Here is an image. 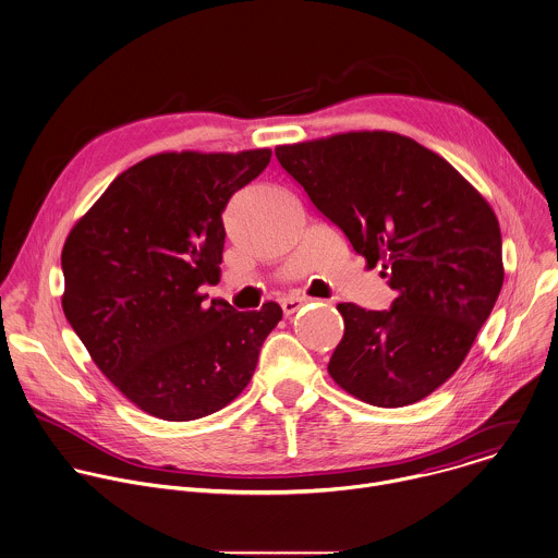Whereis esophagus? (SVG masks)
Returning <instances> with one entry per match:
<instances>
[{"label":"esophagus","instance_id":"34e87169","mask_svg":"<svg viewBox=\"0 0 558 558\" xmlns=\"http://www.w3.org/2000/svg\"><path fill=\"white\" fill-rule=\"evenodd\" d=\"M306 302H311L308 298H287V300H282L280 302V306H282V311H284V315L287 317H291L293 313H298Z\"/></svg>","mask_w":558,"mask_h":558}]
</instances>
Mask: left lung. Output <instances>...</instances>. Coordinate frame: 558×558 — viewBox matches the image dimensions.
<instances>
[{"mask_svg":"<svg viewBox=\"0 0 558 558\" xmlns=\"http://www.w3.org/2000/svg\"><path fill=\"white\" fill-rule=\"evenodd\" d=\"M280 165L398 293L389 311L339 304L345 332L328 374L383 409L439 389L465 361L505 282L487 199L439 154L363 130L278 145Z\"/></svg>","mask_w":558,"mask_h":558,"instance_id":"8db88e82","label":"left lung"}]
</instances>
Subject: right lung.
<instances>
[{
	"label": "right lung",
	"mask_w": 558,
	"mask_h": 558,
	"mask_svg": "<svg viewBox=\"0 0 558 558\" xmlns=\"http://www.w3.org/2000/svg\"><path fill=\"white\" fill-rule=\"evenodd\" d=\"M271 149L162 151L119 173L62 247V311L99 372L141 411L191 422L252 380L276 302L204 304L226 241L221 213Z\"/></svg>",
	"instance_id": "right-lung-1"
}]
</instances>
